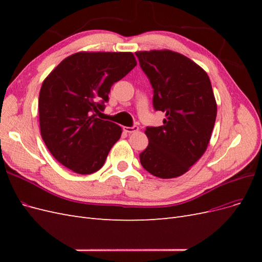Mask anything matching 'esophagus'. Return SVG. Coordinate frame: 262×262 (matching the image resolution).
I'll return each mask as SVG.
<instances>
[{"instance_id":"obj_1","label":"esophagus","mask_w":262,"mask_h":262,"mask_svg":"<svg viewBox=\"0 0 262 262\" xmlns=\"http://www.w3.org/2000/svg\"><path fill=\"white\" fill-rule=\"evenodd\" d=\"M123 130H124L125 132H128V133H134V132H138V131H139V126H137V125H133V126H124Z\"/></svg>"}]
</instances>
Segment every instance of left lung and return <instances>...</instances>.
Segmentation results:
<instances>
[{
	"mask_svg": "<svg viewBox=\"0 0 262 262\" xmlns=\"http://www.w3.org/2000/svg\"><path fill=\"white\" fill-rule=\"evenodd\" d=\"M154 90L155 110L165 113L161 126H147L143 168L168 179L187 172L207 150L217 106L205 71L171 50L136 52Z\"/></svg>",
	"mask_w": 262,
	"mask_h": 262,
	"instance_id": "8db88e82",
	"label": "left lung"
}]
</instances>
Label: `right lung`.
Here are the masks:
<instances>
[{
    "label": "right lung",
    "mask_w": 262,
    "mask_h": 262,
    "mask_svg": "<svg viewBox=\"0 0 262 262\" xmlns=\"http://www.w3.org/2000/svg\"><path fill=\"white\" fill-rule=\"evenodd\" d=\"M136 66L132 52L81 51L45 78L39 124L46 146L59 163L81 175L102 167L122 129L94 113L105 108L112 86Z\"/></svg>",
    "instance_id": "1"
}]
</instances>
